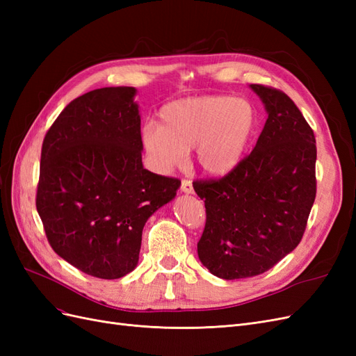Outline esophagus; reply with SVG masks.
Instances as JSON below:
<instances>
[{"mask_svg": "<svg viewBox=\"0 0 356 356\" xmlns=\"http://www.w3.org/2000/svg\"><path fill=\"white\" fill-rule=\"evenodd\" d=\"M181 191L187 193V195H190V193L195 191V190H193V184H191L190 179H182L181 181Z\"/></svg>", "mask_w": 356, "mask_h": 356, "instance_id": "34e87169", "label": "esophagus"}]
</instances>
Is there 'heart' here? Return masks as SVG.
Here are the masks:
<instances>
[{
    "mask_svg": "<svg viewBox=\"0 0 356 356\" xmlns=\"http://www.w3.org/2000/svg\"><path fill=\"white\" fill-rule=\"evenodd\" d=\"M252 102L229 95H204L166 104L160 124L143 127L141 143L152 163L168 172L186 161L195 148L203 174L224 177L241 165L257 131Z\"/></svg>",
    "mask_w": 356,
    "mask_h": 356,
    "instance_id": "b5f03b06",
    "label": "heart"
}]
</instances>
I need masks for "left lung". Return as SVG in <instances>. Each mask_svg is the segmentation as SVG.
<instances>
[{"instance_id": "left-lung-1", "label": "left lung", "mask_w": 356, "mask_h": 356, "mask_svg": "<svg viewBox=\"0 0 356 356\" xmlns=\"http://www.w3.org/2000/svg\"><path fill=\"white\" fill-rule=\"evenodd\" d=\"M268 114L251 152L230 174L196 179L207 222L202 264L221 279L261 275L303 238L316 197V139L286 93L251 84Z\"/></svg>"}]
</instances>
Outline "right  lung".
Instances as JSON below:
<instances>
[{"label": "right lung", "instance_id": "1", "mask_svg": "<svg viewBox=\"0 0 356 356\" xmlns=\"http://www.w3.org/2000/svg\"><path fill=\"white\" fill-rule=\"evenodd\" d=\"M135 93L122 86L79 96L41 148L35 204L47 241L63 260L101 279L134 270L147 220L181 186L143 166Z\"/></svg>", "mask_w": 356, "mask_h": 356}]
</instances>
